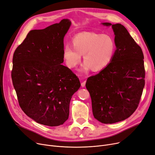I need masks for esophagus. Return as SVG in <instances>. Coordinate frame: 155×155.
Here are the masks:
<instances>
[{"instance_id": "obj_1", "label": "esophagus", "mask_w": 155, "mask_h": 155, "mask_svg": "<svg viewBox=\"0 0 155 155\" xmlns=\"http://www.w3.org/2000/svg\"><path fill=\"white\" fill-rule=\"evenodd\" d=\"M85 84H86V81H84V82L81 84V86L82 87H84L85 86Z\"/></svg>"}]
</instances>
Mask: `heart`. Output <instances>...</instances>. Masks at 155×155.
Masks as SVG:
<instances>
[{"label":"heart","mask_w":155,"mask_h":155,"mask_svg":"<svg viewBox=\"0 0 155 155\" xmlns=\"http://www.w3.org/2000/svg\"><path fill=\"white\" fill-rule=\"evenodd\" d=\"M72 46L67 44L63 50V58L69 68H75L84 54V63L80 71L87 73L90 69L100 71L112 61L116 51L114 38L107 34L82 32L72 39Z\"/></svg>","instance_id":"1"}]
</instances>
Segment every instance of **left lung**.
Segmentation results:
<instances>
[{
    "label": "left lung",
    "mask_w": 155,
    "mask_h": 155,
    "mask_svg": "<svg viewBox=\"0 0 155 155\" xmlns=\"http://www.w3.org/2000/svg\"><path fill=\"white\" fill-rule=\"evenodd\" d=\"M102 24L112 26L116 50L108 66L88 77L85 86L94 117L102 123L113 124L131 116L140 103L145 84L144 55L124 26Z\"/></svg>",
    "instance_id": "obj_1"
}]
</instances>
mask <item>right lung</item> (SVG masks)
<instances>
[{"label": "right lung", "mask_w": 155, "mask_h": 155, "mask_svg": "<svg viewBox=\"0 0 155 155\" xmlns=\"http://www.w3.org/2000/svg\"><path fill=\"white\" fill-rule=\"evenodd\" d=\"M70 26L64 19L31 31L13 55L11 77L19 104L41 124H63L69 116L71 97L81 85L76 75L61 64L63 39Z\"/></svg>", "instance_id": "add662e5"}]
</instances>
